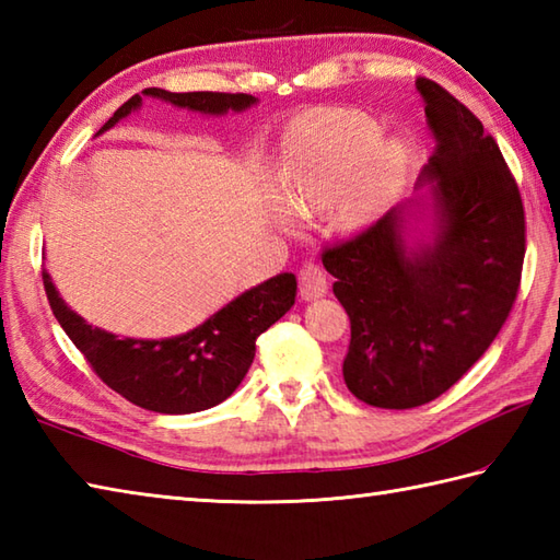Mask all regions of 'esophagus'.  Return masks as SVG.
<instances>
[{"label":"esophagus","mask_w":560,"mask_h":560,"mask_svg":"<svg viewBox=\"0 0 560 560\" xmlns=\"http://www.w3.org/2000/svg\"><path fill=\"white\" fill-rule=\"evenodd\" d=\"M299 291H301V299L303 301L320 299V295L327 293L325 269L317 265V261H313V259L303 261V267L299 271Z\"/></svg>","instance_id":"34e87169"}]
</instances>
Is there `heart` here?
I'll list each match as a JSON object with an SVG mask.
<instances>
[{"instance_id":"obj_1","label":"heart","mask_w":560,"mask_h":560,"mask_svg":"<svg viewBox=\"0 0 560 560\" xmlns=\"http://www.w3.org/2000/svg\"><path fill=\"white\" fill-rule=\"evenodd\" d=\"M378 138V124L364 114L335 108L315 116L283 174V196L291 211H283L281 221L295 225V215L325 211L347 185L337 203V223L364 225L396 191L405 172L402 148Z\"/></svg>"}]
</instances>
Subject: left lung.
Wrapping results in <instances>:
<instances>
[{"label":"left lung","mask_w":560,"mask_h":560,"mask_svg":"<svg viewBox=\"0 0 560 560\" xmlns=\"http://www.w3.org/2000/svg\"><path fill=\"white\" fill-rule=\"evenodd\" d=\"M436 150L432 186L440 233L410 252L398 208L323 249L352 339L347 388L374 408L408 410L440 398L498 337L517 301L527 225L520 186L495 138L427 77L418 80Z\"/></svg>","instance_id":"left-lung-1"}]
</instances>
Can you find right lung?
Segmentation results:
<instances>
[{"mask_svg": "<svg viewBox=\"0 0 560 560\" xmlns=\"http://www.w3.org/2000/svg\"><path fill=\"white\" fill-rule=\"evenodd\" d=\"M142 94L201 114H228L230 108L243 112L257 102L252 94H174L158 86H150ZM140 102V94L130 96L124 106L116 108V114L98 133L116 126L120 118L138 108ZM43 287L62 330L108 388H114L138 408L186 415L208 410L233 396L255 359L257 337L291 311L299 283L293 273H279L259 283L257 289L237 295L233 303L208 317L196 330L170 339H118L112 332L86 325L80 315L70 311L55 291L48 271H43Z\"/></svg>", "mask_w": 560, "mask_h": 560, "instance_id": "add662e5", "label": "right lung"}]
</instances>
